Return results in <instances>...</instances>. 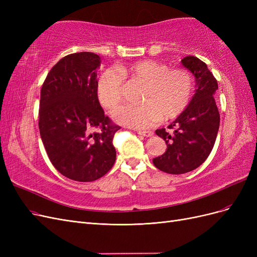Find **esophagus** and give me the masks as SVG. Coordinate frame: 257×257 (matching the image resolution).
Wrapping results in <instances>:
<instances>
[{"label": "esophagus", "instance_id": "esophagus-1", "mask_svg": "<svg viewBox=\"0 0 257 257\" xmlns=\"http://www.w3.org/2000/svg\"><path fill=\"white\" fill-rule=\"evenodd\" d=\"M137 134L143 135L145 137H151V136H153V132H151V131H137Z\"/></svg>", "mask_w": 257, "mask_h": 257}]
</instances>
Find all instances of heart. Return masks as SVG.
Returning <instances> with one entry per match:
<instances>
[{
    "mask_svg": "<svg viewBox=\"0 0 257 257\" xmlns=\"http://www.w3.org/2000/svg\"><path fill=\"white\" fill-rule=\"evenodd\" d=\"M143 84L142 105L124 106L115 112V121L134 128L178 118L188 107L193 93V78L182 68H170L153 60L137 61L128 65L107 68L96 81V96L105 109L112 111L122 99L124 81Z\"/></svg>",
    "mask_w": 257,
    "mask_h": 257,
    "instance_id": "1",
    "label": "heart"
}]
</instances>
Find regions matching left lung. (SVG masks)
Here are the masks:
<instances>
[{
	"label": "left lung",
	"instance_id": "obj_1",
	"mask_svg": "<svg viewBox=\"0 0 257 257\" xmlns=\"http://www.w3.org/2000/svg\"><path fill=\"white\" fill-rule=\"evenodd\" d=\"M183 67L195 77V93L186 109L168 125L172 133L159 128L155 134L165 141L166 151L153 159L154 166L167 174L181 175L196 169L214 146L220 126V113L214 94L217 82L207 64L196 57L181 60Z\"/></svg>",
	"mask_w": 257,
	"mask_h": 257
}]
</instances>
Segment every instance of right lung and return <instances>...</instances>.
<instances>
[{"label":"right lung","instance_id":"right-lung-1","mask_svg":"<svg viewBox=\"0 0 257 257\" xmlns=\"http://www.w3.org/2000/svg\"><path fill=\"white\" fill-rule=\"evenodd\" d=\"M100 62L92 52L68 54L41 90L38 126L46 152L61 175L79 182L106 175L116 157L112 139L120 126L105 115L96 96ZM97 127L99 132L90 133Z\"/></svg>","mask_w":257,"mask_h":257}]
</instances>
